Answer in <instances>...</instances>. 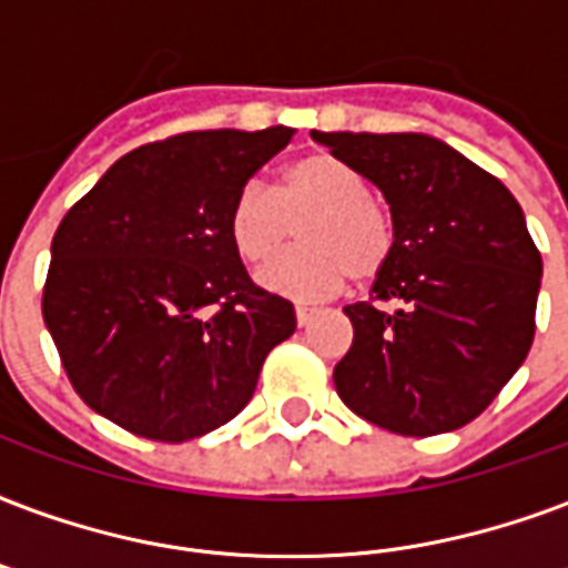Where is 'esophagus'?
Listing matches in <instances>:
<instances>
[{"label":"esophagus","mask_w":568,"mask_h":568,"mask_svg":"<svg viewBox=\"0 0 568 568\" xmlns=\"http://www.w3.org/2000/svg\"><path fill=\"white\" fill-rule=\"evenodd\" d=\"M315 313H318V310H315V306H306V303H297V306H294V315H297V324H310L315 318Z\"/></svg>","instance_id":"1"}]
</instances>
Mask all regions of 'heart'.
Listing matches in <instances>:
<instances>
[{
  "label": "heart",
  "mask_w": 568,
  "mask_h": 568,
  "mask_svg": "<svg viewBox=\"0 0 568 568\" xmlns=\"http://www.w3.org/2000/svg\"><path fill=\"white\" fill-rule=\"evenodd\" d=\"M301 216V250L262 276L271 292L331 297L348 276L375 280L396 253L387 205L369 196L361 169L327 151L288 163L276 190L246 181L229 211V237L246 265L267 267Z\"/></svg>",
  "instance_id": "b5f03b06"
}]
</instances>
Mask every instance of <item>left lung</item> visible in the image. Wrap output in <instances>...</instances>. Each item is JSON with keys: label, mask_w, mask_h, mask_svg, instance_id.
Here are the masks:
<instances>
[{"label": "left lung", "mask_w": 568, "mask_h": 568, "mask_svg": "<svg viewBox=\"0 0 568 568\" xmlns=\"http://www.w3.org/2000/svg\"><path fill=\"white\" fill-rule=\"evenodd\" d=\"M384 193L396 253L369 301L345 306L354 342L336 363L339 399L375 426L426 438L491 405L536 331L542 255L525 211L474 160L426 133H322ZM393 300L396 311H384Z\"/></svg>", "instance_id": "8db88e82"}]
</instances>
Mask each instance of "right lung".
I'll list each match as a JSON object with an SVG mask.
<instances>
[{
    "label": "right lung",
    "instance_id": "1",
    "mask_svg": "<svg viewBox=\"0 0 568 568\" xmlns=\"http://www.w3.org/2000/svg\"><path fill=\"white\" fill-rule=\"evenodd\" d=\"M292 128L193 130L115 160L64 214L43 322L82 402L149 440L202 438L253 399L297 327L229 237L237 190Z\"/></svg>",
    "mask_w": 568,
    "mask_h": 568
}]
</instances>
